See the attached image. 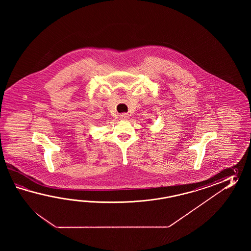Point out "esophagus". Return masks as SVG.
I'll return each instance as SVG.
<instances>
[{
  "instance_id": "esophagus-1",
  "label": "esophagus",
  "mask_w": 251,
  "mask_h": 251,
  "mask_svg": "<svg viewBox=\"0 0 251 251\" xmlns=\"http://www.w3.org/2000/svg\"><path fill=\"white\" fill-rule=\"evenodd\" d=\"M120 118L121 119H127L129 118V115H128L127 113H122V114H120Z\"/></svg>"
}]
</instances>
